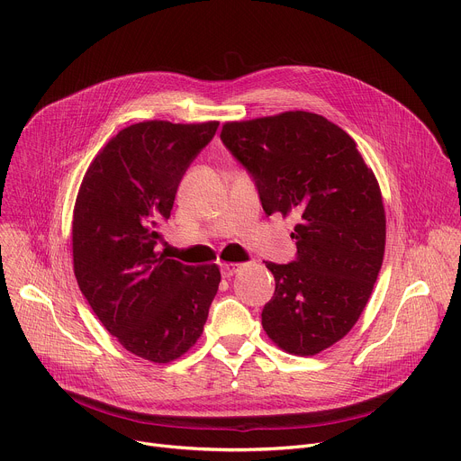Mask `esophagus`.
Instances as JSON below:
<instances>
[{"instance_id": "obj_1", "label": "esophagus", "mask_w": 461, "mask_h": 461, "mask_svg": "<svg viewBox=\"0 0 461 461\" xmlns=\"http://www.w3.org/2000/svg\"><path fill=\"white\" fill-rule=\"evenodd\" d=\"M239 268H240L239 262H222L221 274H222V277H231L233 274L239 272Z\"/></svg>"}]
</instances>
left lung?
<instances>
[{"label": "left lung", "mask_w": 461, "mask_h": 461, "mask_svg": "<svg viewBox=\"0 0 461 461\" xmlns=\"http://www.w3.org/2000/svg\"><path fill=\"white\" fill-rule=\"evenodd\" d=\"M221 140L251 175L265 213L299 221L295 260L267 262L276 294L262 328L285 352L315 356L352 330L381 270L379 184L350 135L315 113L226 122Z\"/></svg>", "instance_id": "left-lung-1"}]
</instances>
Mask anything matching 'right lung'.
<instances>
[{"instance_id": "right-lung-1", "label": "right lung", "mask_w": 461, "mask_h": 461, "mask_svg": "<svg viewBox=\"0 0 461 461\" xmlns=\"http://www.w3.org/2000/svg\"><path fill=\"white\" fill-rule=\"evenodd\" d=\"M219 122L149 120L122 129L95 157L73 213L78 286L105 330L131 354L169 363L201 338L221 272L158 251L157 228Z\"/></svg>"}]
</instances>
